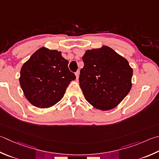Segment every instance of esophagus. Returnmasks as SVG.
<instances>
[{"label":"esophagus","mask_w":159,"mask_h":159,"mask_svg":"<svg viewBox=\"0 0 159 159\" xmlns=\"http://www.w3.org/2000/svg\"><path fill=\"white\" fill-rule=\"evenodd\" d=\"M75 75H76V80L79 79V71H77L75 73Z\"/></svg>","instance_id":"obj_1"}]
</instances>
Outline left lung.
<instances>
[{
  "instance_id": "obj_1",
  "label": "left lung",
  "mask_w": 159,
  "mask_h": 159,
  "mask_svg": "<svg viewBox=\"0 0 159 159\" xmlns=\"http://www.w3.org/2000/svg\"><path fill=\"white\" fill-rule=\"evenodd\" d=\"M82 59L79 84L86 100L98 110L116 107L132 88L128 61L107 46L86 51Z\"/></svg>"
}]
</instances>
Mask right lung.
<instances>
[{
  "mask_svg": "<svg viewBox=\"0 0 159 159\" xmlns=\"http://www.w3.org/2000/svg\"><path fill=\"white\" fill-rule=\"evenodd\" d=\"M61 52L45 48L32 55L20 70V87L26 98L34 106L48 108L63 97L76 76L68 68Z\"/></svg>",
  "mask_w": 159,
  "mask_h": 159,
  "instance_id": "obj_1",
  "label": "right lung"
}]
</instances>
